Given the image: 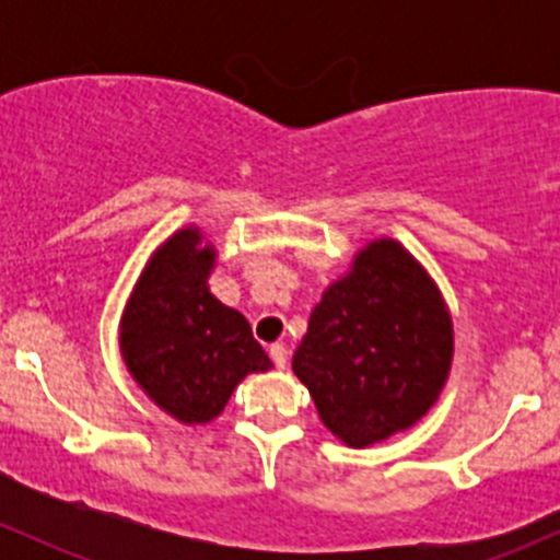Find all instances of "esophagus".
Instances as JSON below:
<instances>
[{
    "label": "esophagus",
    "instance_id": "1",
    "mask_svg": "<svg viewBox=\"0 0 560 560\" xmlns=\"http://www.w3.org/2000/svg\"><path fill=\"white\" fill-rule=\"evenodd\" d=\"M270 358H273L276 369H287V347H284V343H273V347H270Z\"/></svg>",
    "mask_w": 560,
    "mask_h": 560
}]
</instances>
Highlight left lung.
<instances>
[{
    "mask_svg": "<svg viewBox=\"0 0 560 560\" xmlns=\"http://www.w3.org/2000/svg\"><path fill=\"white\" fill-rule=\"evenodd\" d=\"M453 354V316L436 281L404 244L376 238L322 292L292 371L327 431L363 450L428 415Z\"/></svg>",
    "mask_w": 560,
    "mask_h": 560,
    "instance_id": "1",
    "label": "left lung"
}]
</instances>
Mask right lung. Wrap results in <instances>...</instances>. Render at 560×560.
Instances as JSON below:
<instances>
[{"instance_id": "add662e5", "label": "right lung", "mask_w": 560, "mask_h": 560, "mask_svg": "<svg viewBox=\"0 0 560 560\" xmlns=\"http://www.w3.org/2000/svg\"><path fill=\"white\" fill-rule=\"evenodd\" d=\"M217 248L200 228L175 230L149 257L118 325L127 371L162 411L206 425L248 374L273 369L246 316L208 290Z\"/></svg>"}]
</instances>
